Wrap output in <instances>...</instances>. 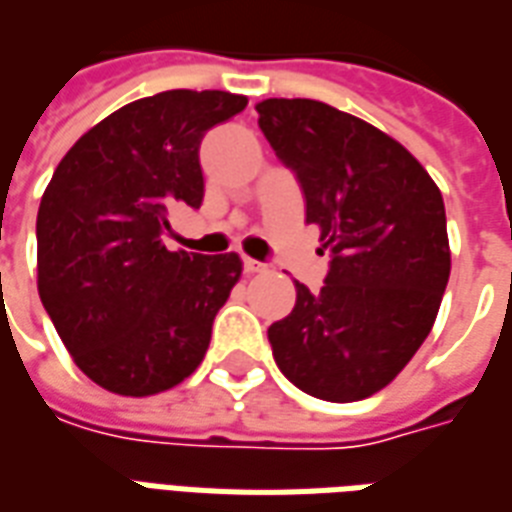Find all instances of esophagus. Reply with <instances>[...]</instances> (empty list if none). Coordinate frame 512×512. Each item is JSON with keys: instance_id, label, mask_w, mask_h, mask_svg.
<instances>
[{"instance_id": "34e87169", "label": "esophagus", "mask_w": 512, "mask_h": 512, "mask_svg": "<svg viewBox=\"0 0 512 512\" xmlns=\"http://www.w3.org/2000/svg\"><path fill=\"white\" fill-rule=\"evenodd\" d=\"M242 267H245V272H248V275L264 272V264H261V261H256V259H245V261H242Z\"/></svg>"}]
</instances>
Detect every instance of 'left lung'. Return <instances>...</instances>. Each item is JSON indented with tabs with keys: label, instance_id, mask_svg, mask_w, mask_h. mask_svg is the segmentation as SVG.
Segmentation results:
<instances>
[{
	"label": "left lung",
	"instance_id": "left-lung-1",
	"mask_svg": "<svg viewBox=\"0 0 512 512\" xmlns=\"http://www.w3.org/2000/svg\"><path fill=\"white\" fill-rule=\"evenodd\" d=\"M256 113L332 253L321 291L297 283L294 310L270 326L275 364L310 397L367 399L432 332L451 275L443 194L356 115L315 99H264Z\"/></svg>",
	"mask_w": 512,
	"mask_h": 512
}]
</instances>
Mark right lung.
<instances>
[{
    "label": "right lung",
    "mask_w": 512,
    "mask_h": 512,
    "mask_svg": "<svg viewBox=\"0 0 512 512\" xmlns=\"http://www.w3.org/2000/svg\"><path fill=\"white\" fill-rule=\"evenodd\" d=\"M229 91H161L91 126L37 213V291L69 356L121 397L178 386L205 359L237 253L167 251V210L205 197L199 145L242 113Z\"/></svg>",
    "instance_id": "right-lung-1"
}]
</instances>
